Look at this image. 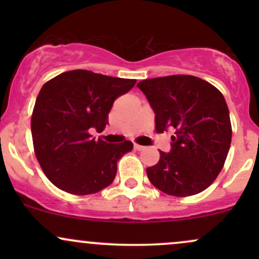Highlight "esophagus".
Listing matches in <instances>:
<instances>
[{
	"label": "esophagus",
	"instance_id": "34e87169",
	"mask_svg": "<svg viewBox=\"0 0 259 259\" xmlns=\"http://www.w3.org/2000/svg\"><path fill=\"white\" fill-rule=\"evenodd\" d=\"M134 148H135L136 151H142L145 148V146H142V145H139V144H134Z\"/></svg>",
	"mask_w": 259,
	"mask_h": 259
}]
</instances>
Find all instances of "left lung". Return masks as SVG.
I'll return each instance as SVG.
<instances>
[{
  "label": "left lung",
  "mask_w": 259,
  "mask_h": 259,
  "mask_svg": "<svg viewBox=\"0 0 259 259\" xmlns=\"http://www.w3.org/2000/svg\"><path fill=\"white\" fill-rule=\"evenodd\" d=\"M138 88L152 107L156 132L174 129L171 151L146 169L153 186L177 197L206 190L224 167L231 144V123L224 96L192 75L142 80Z\"/></svg>",
  "instance_id": "left-lung-1"
}]
</instances>
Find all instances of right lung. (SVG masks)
<instances>
[{
    "label": "right lung",
    "instance_id": "obj_1",
    "mask_svg": "<svg viewBox=\"0 0 259 259\" xmlns=\"http://www.w3.org/2000/svg\"><path fill=\"white\" fill-rule=\"evenodd\" d=\"M135 84V79L84 69L45 82L32 109L31 135L38 164L53 185L79 196L111 185L117 162L133 150V142L95 141L90 130L103 132L113 102Z\"/></svg>",
    "mask_w": 259,
    "mask_h": 259
}]
</instances>
